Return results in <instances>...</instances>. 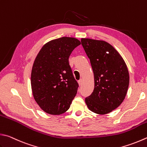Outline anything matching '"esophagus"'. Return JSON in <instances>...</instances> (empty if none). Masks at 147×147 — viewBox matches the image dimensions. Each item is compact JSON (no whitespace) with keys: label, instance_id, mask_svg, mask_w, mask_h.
Listing matches in <instances>:
<instances>
[{"label":"esophagus","instance_id":"1","mask_svg":"<svg viewBox=\"0 0 147 147\" xmlns=\"http://www.w3.org/2000/svg\"><path fill=\"white\" fill-rule=\"evenodd\" d=\"M82 82H83V79H81L79 80V81H78V83H79V86H81V85H82Z\"/></svg>","mask_w":147,"mask_h":147}]
</instances>
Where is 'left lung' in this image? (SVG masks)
Returning a JSON list of instances; mask_svg holds the SVG:
<instances>
[{"label":"left lung","mask_w":147,"mask_h":147,"mask_svg":"<svg viewBox=\"0 0 147 147\" xmlns=\"http://www.w3.org/2000/svg\"><path fill=\"white\" fill-rule=\"evenodd\" d=\"M81 44L90 60L94 74L95 88L85 98L91 111L107 114L125 99L129 84V74L123 59L118 51L105 41L82 38Z\"/></svg>","instance_id":"1"}]
</instances>
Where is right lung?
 Wrapping results in <instances>:
<instances>
[{
    "mask_svg": "<svg viewBox=\"0 0 147 147\" xmlns=\"http://www.w3.org/2000/svg\"><path fill=\"white\" fill-rule=\"evenodd\" d=\"M79 45L80 41L75 38H58L45 44L36 57L30 79L32 95L48 114L65 113L76 95L79 84L68 59Z\"/></svg>",
    "mask_w": 147,
    "mask_h": 147,
    "instance_id": "obj_1",
    "label": "right lung"
}]
</instances>
